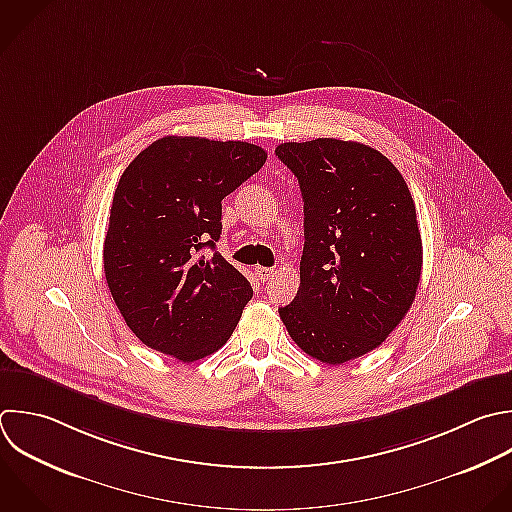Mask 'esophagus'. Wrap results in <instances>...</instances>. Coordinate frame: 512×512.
I'll return each instance as SVG.
<instances>
[{"instance_id": "esophagus-1", "label": "esophagus", "mask_w": 512, "mask_h": 512, "mask_svg": "<svg viewBox=\"0 0 512 512\" xmlns=\"http://www.w3.org/2000/svg\"><path fill=\"white\" fill-rule=\"evenodd\" d=\"M274 268H266V266H256V276L262 280V282H268L272 276H274Z\"/></svg>"}]
</instances>
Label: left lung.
<instances>
[{"label":"left lung","instance_id":"1","mask_svg":"<svg viewBox=\"0 0 512 512\" xmlns=\"http://www.w3.org/2000/svg\"><path fill=\"white\" fill-rule=\"evenodd\" d=\"M298 178L304 250L296 298L278 308L312 358L342 364L378 348L410 310L422 270L414 200L396 166L360 142H286Z\"/></svg>","mask_w":512,"mask_h":512}]
</instances>
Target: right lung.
I'll return each instance as SVG.
<instances>
[{
  "label": "right lung",
  "mask_w": 512,
  "mask_h": 512,
  "mask_svg": "<svg viewBox=\"0 0 512 512\" xmlns=\"http://www.w3.org/2000/svg\"><path fill=\"white\" fill-rule=\"evenodd\" d=\"M268 154L248 142L166 136L124 170L104 240V272L130 330L182 362L232 336L252 286L218 250L222 200ZM210 247L212 255L201 252Z\"/></svg>",
  "instance_id": "obj_1"
}]
</instances>
